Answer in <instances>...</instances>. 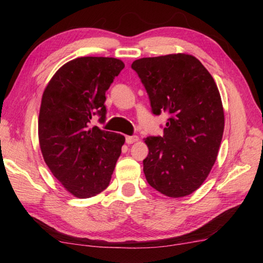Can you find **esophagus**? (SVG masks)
<instances>
[{"mask_svg":"<svg viewBox=\"0 0 263 263\" xmlns=\"http://www.w3.org/2000/svg\"><path fill=\"white\" fill-rule=\"evenodd\" d=\"M138 140H139V137H137V136H127L126 137V144H128V145L135 144V142H137Z\"/></svg>","mask_w":263,"mask_h":263,"instance_id":"obj_1","label":"esophagus"}]
</instances>
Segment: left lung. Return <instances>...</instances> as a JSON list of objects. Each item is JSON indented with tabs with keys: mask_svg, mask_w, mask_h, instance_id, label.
I'll return each instance as SVG.
<instances>
[{
	"mask_svg": "<svg viewBox=\"0 0 263 263\" xmlns=\"http://www.w3.org/2000/svg\"><path fill=\"white\" fill-rule=\"evenodd\" d=\"M131 67L149 96L153 114L168 111L163 137H147L144 173L148 184L173 198L193 194L210 174L225 117L211 74L186 53L141 58Z\"/></svg>",
	"mask_w": 263,
	"mask_h": 263,
	"instance_id": "1",
	"label": "left lung"
}]
</instances>
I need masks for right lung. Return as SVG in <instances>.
I'll return each instance as SVG.
<instances>
[{"mask_svg": "<svg viewBox=\"0 0 263 263\" xmlns=\"http://www.w3.org/2000/svg\"><path fill=\"white\" fill-rule=\"evenodd\" d=\"M125 67L116 58L81 57L57 70L43 92L38 117L44 161L78 198L106 189L125 137L89 127L96 112L105 118V91Z\"/></svg>", "mask_w": 263, "mask_h": 263, "instance_id": "1", "label": "right lung"}]
</instances>
